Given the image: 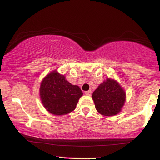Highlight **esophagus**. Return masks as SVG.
Returning a JSON list of instances; mask_svg holds the SVG:
<instances>
[{
    "mask_svg": "<svg viewBox=\"0 0 160 160\" xmlns=\"http://www.w3.org/2000/svg\"><path fill=\"white\" fill-rule=\"evenodd\" d=\"M85 94L86 95H90L92 94V91L91 90H89V91H86L85 92Z\"/></svg>",
    "mask_w": 160,
    "mask_h": 160,
    "instance_id": "34e87169",
    "label": "esophagus"
}]
</instances>
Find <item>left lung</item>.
Masks as SVG:
<instances>
[{"mask_svg":"<svg viewBox=\"0 0 160 160\" xmlns=\"http://www.w3.org/2000/svg\"><path fill=\"white\" fill-rule=\"evenodd\" d=\"M92 99L99 113L111 117L121 111L126 101V92L116 80L108 78L93 92Z\"/></svg>","mask_w":160,"mask_h":160,"instance_id":"8db88e82","label":"left lung"}]
</instances>
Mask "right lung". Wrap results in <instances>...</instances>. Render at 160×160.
Wrapping results in <instances>:
<instances>
[{"label": "right lung", "mask_w": 160, "mask_h": 160, "mask_svg": "<svg viewBox=\"0 0 160 160\" xmlns=\"http://www.w3.org/2000/svg\"><path fill=\"white\" fill-rule=\"evenodd\" d=\"M82 92L78 86L72 85L64 75L52 71L42 80L40 87L41 102L52 114L62 116L76 108Z\"/></svg>", "instance_id": "right-lung-1"}]
</instances>
